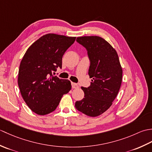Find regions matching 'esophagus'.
Here are the masks:
<instances>
[{"label": "esophagus", "mask_w": 152, "mask_h": 152, "mask_svg": "<svg viewBox=\"0 0 152 152\" xmlns=\"http://www.w3.org/2000/svg\"><path fill=\"white\" fill-rule=\"evenodd\" d=\"M72 88L73 89H78L79 88V86L77 84V83H76L72 82Z\"/></svg>", "instance_id": "obj_1"}]
</instances>
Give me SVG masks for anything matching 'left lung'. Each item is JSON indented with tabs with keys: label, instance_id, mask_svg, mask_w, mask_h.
<instances>
[{
	"label": "left lung",
	"instance_id": "1",
	"mask_svg": "<svg viewBox=\"0 0 152 152\" xmlns=\"http://www.w3.org/2000/svg\"><path fill=\"white\" fill-rule=\"evenodd\" d=\"M76 41L88 50L91 64L89 88L82 87L84 98L76 101L78 111L96 117L110 107L120 89L123 70L117 51L107 41L98 36L78 37Z\"/></svg>",
	"mask_w": 152,
	"mask_h": 152
}]
</instances>
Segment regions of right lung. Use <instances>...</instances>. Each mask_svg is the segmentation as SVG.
<instances>
[{
    "instance_id": "right-lung-1",
    "label": "right lung",
    "mask_w": 152,
    "mask_h": 152,
    "mask_svg": "<svg viewBox=\"0 0 152 152\" xmlns=\"http://www.w3.org/2000/svg\"><path fill=\"white\" fill-rule=\"evenodd\" d=\"M76 37L49 33L32 44L21 61L18 86L25 103L38 115L53 112L72 88L69 80L53 76L62 67V58Z\"/></svg>"
}]
</instances>
